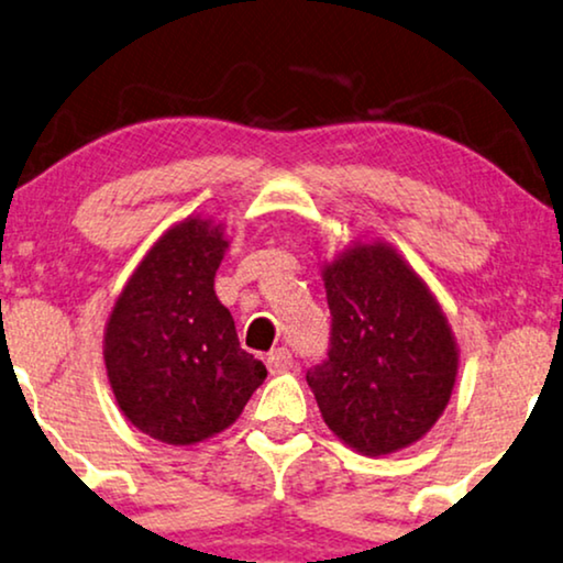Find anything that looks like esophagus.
Listing matches in <instances>:
<instances>
[{
    "mask_svg": "<svg viewBox=\"0 0 563 563\" xmlns=\"http://www.w3.org/2000/svg\"><path fill=\"white\" fill-rule=\"evenodd\" d=\"M267 368H269V373H288L290 368H294V355H290V350L277 347L269 352Z\"/></svg>",
    "mask_w": 563,
    "mask_h": 563,
    "instance_id": "esophagus-1",
    "label": "esophagus"
}]
</instances>
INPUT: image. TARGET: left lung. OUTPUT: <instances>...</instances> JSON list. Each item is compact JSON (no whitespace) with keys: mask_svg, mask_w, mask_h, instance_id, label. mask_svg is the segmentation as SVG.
<instances>
[{"mask_svg":"<svg viewBox=\"0 0 563 563\" xmlns=\"http://www.w3.org/2000/svg\"><path fill=\"white\" fill-rule=\"evenodd\" d=\"M327 360L306 373L321 417L365 455L417 443L443 415L459 350L440 306L386 244H357L324 267Z\"/></svg>","mask_w":563,"mask_h":563,"instance_id":"obj_1","label":"left lung"}]
</instances>
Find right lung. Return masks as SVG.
<instances>
[{
  "label": "right lung",
  "mask_w": 563,
  "mask_h": 563,
  "mask_svg": "<svg viewBox=\"0 0 563 563\" xmlns=\"http://www.w3.org/2000/svg\"><path fill=\"white\" fill-rule=\"evenodd\" d=\"M229 242L187 219L152 246L104 329V368L133 427L167 445L227 430L265 380L213 290Z\"/></svg>",
  "instance_id": "obj_1"
}]
</instances>
